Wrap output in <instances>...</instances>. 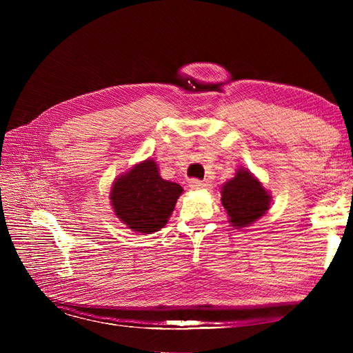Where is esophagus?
I'll list each match as a JSON object with an SVG mask.
<instances>
[{
  "label": "esophagus",
  "instance_id": "1",
  "mask_svg": "<svg viewBox=\"0 0 353 353\" xmlns=\"http://www.w3.org/2000/svg\"><path fill=\"white\" fill-rule=\"evenodd\" d=\"M210 185L209 181H200V179H190V187L193 190H203Z\"/></svg>",
  "mask_w": 353,
  "mask_h": 353
}]
</instances>
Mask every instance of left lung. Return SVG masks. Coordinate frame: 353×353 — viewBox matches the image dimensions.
<instances>
[{"mask_svg": "<svg viewBox=\"0 0 353 353\" xmlns=\"http://www.w3.org/2000/svg\"><path fill=\"white\" fill-rule=\"evenodd\" d=\"M221 201L234 228L250 227L270 210L272 196L248 168H239L236 175L221 185Z\"/></svg>", "mask_w": 353, "mask_h": 353, "instance_id": "8db88e82", "label": "left lung"}]
</instances>
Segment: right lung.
I'll use <instances>...</instances> for the list:
<instances>
[{
	"label": "right lung",
	"instance_id": "add662e5",
	"mask_svg": "<svg viewBox=\"0 0 353 353\" xmlns=\"http://www.w3.org/2000/svg\"><path fill=\"white\" fill-rule=\"evenodd\" d=\"M183 191L160 176L153 159H145L114 178L109 199L116 218L128 228L153 234L166 225Z\"/></svg>",
	"mask_w": 353,
	"mask_h": 353
}]
</instances>
